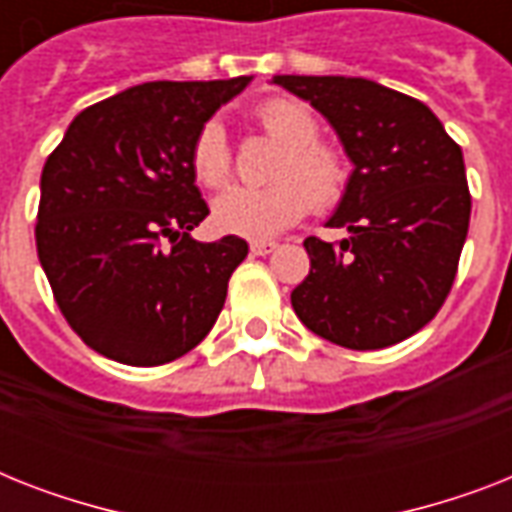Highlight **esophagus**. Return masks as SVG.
<instances>
[{
  "label": "esophagus",
  "instance_id": "obj_1",
  "mask_svg": "<svg viewBox=\"0 0 512 512\" xmlns=\"http://www.w3.org/2000/svg\"><path fill=\"white\" fill-rule=\"evenodd\" d=\"M276 247H279L276 241H252V244H249V249H252V255H260V257L271 255V252Z\"/></svg>",
  "mask_w": 512,
  "mask_h": 512
}]
</instances>
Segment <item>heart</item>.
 <instances>
[{"mask_svg":"<svg viewBox=\"0 0 512 512\" xmlns=\"http://www.w3.org/2000/svg\"><path fill=\"white\" fill-rule=\"evenodd\" d=\"M265 135L284 146L265 188H231L212 207L223 233L244 239H271L308 209H335L348 191L350 167L335 146L319 140V122L311 108L289 98L265 100L255 111ZM191 170L204 188H223L233 170V154L223 124L207 122L191 146Z\"/></svg>","mask_w":512,"mask_h":512,"instance_id":"b5f03b06","label":"heart"}]
</instances>
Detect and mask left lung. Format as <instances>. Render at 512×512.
I'll list each match as a JSON object with an SVG mask.
<instances>
[{"label": "left lung", "mask_w": 512, "mask_h": 512, "mask_svg": "<svg viewBox=\"0 0 512 512\" xmlns=\"http://www.w3.org/2000/svg\"><path fill=\"white\" fill-rule=\"evenodd\" d=\"M308 100L353 162L329 217L350 236L305 239L311 273L292 292L313 335L380 350L420 332L444 305L470 223L462 148L425 103L361 76H273Z\"/></svg>", "instance_id": "1"}]
</instances>
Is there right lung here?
<instances>
[{
  "label": "right lung",
  "mask_w": 512,
  "mask_h": 512,
  "mask_svg": "<svg viewBox=\"0 0 512 512\" xmlns=\"http://www.w3.org/2000/svg\"><path fill=\"white\" fill-rule=\"evenodd\" d=\"M252 76L146 82L84 108L42 170L36 252L60 313L100 356L159 366L215 327L247 241H196L209 215L191 146Z\"/></svg>",
  "instance_id": "1"
}]
</instances>
